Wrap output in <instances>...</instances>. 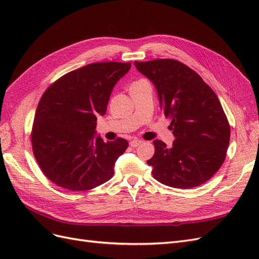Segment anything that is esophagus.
Returning <instances> with one entry per match:
<instances>
[{
    "label": "esophagus",
    "instance_id": "1",
    "mask_svg": "<svg viewBox=\"0 0 259 259\" xmlns=\"http://www.w3.org/2000/svg\"><path fill=\"white\" fill-rule=\"evenodd\" d=\"M144 142L143 140H140V139H134V140H132V142L130 143V145H131V147H133V148H136V147H138L139 145H142Z\"/></svg>",
    "mask_w": 259,
    "mask_h": 259
}]
</instances>
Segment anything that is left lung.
I'll return each mask as SVG.
<instances>
[{
    "label": "left lung",
    "mask_w": 259,
    "mask_h": 259,
    "mask_svg": "<svg viewBox=\"0 0 259 259\" xmlns=\"http://www.w3.org/2000/svg\"><path fill=\"white\" fill-rule=\"evenodd\" d=\"M155 86L160 108L170 117L175 140L170 148L155 139L148 160L161 184L189 189L213 177L226 159L230 126L214 91L191 68L174 59L135 61Z\"/></svg>",
    "instance_id": "8db88e82"
}]
</instances>
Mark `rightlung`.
Returning a JSON list of instances; mask_svg holds the SVG:
<instances>
[{
    "label": "right lung",
    "mask_w": 259,
    "mask_h": 259,
    "mask_svg": "<svg viewBox=\"0 0 259 259\" xmlns=\"http://www.w3.org/2000/svg\"><path fill=\"white\" fill-rule=\"evenodd\" d=\"M131 62H94L54 82L37 105L31 133L43 174L57 186L85 191L111 179L114 164L128 147L117 138L105 143L96 133L116 82Z\"/></svg>",
    "instance_id": "obj_1"
}]
</instances>
